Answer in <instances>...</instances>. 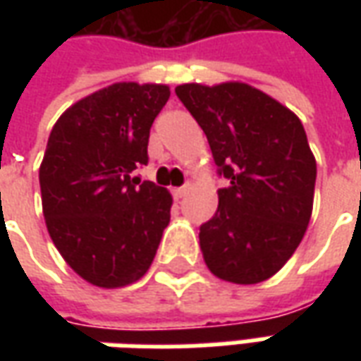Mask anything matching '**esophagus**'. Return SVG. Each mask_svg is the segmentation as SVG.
Here are the masks:
<instances>
[{"label": "esophagus", "instance_id": "34e87169", "mask_svg": "<svg viewBox=\"0 0 361 361\" xmlns=\"http://www.w3.org/2000/svg\"><path fill=\"white\" fill-rule=\"evenodd\" d=\"M189 189H191V185H189V183H185V185H181V188L173 189V195H176V199H181V197L188 195Z\"/></svg>", "mask_w": 361, "mask_h": 361}]
</instances>
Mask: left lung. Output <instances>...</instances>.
Returning <instances> with one entry per match:
<instances>
[{
    "instance_id": "left-lung-1",
    "label": "left lung",
    "mask_w": 361,
    "mask_h": 361,
    "mask_svg": "<svg viewBox=\"0 0 361 361\" xmlns=\"http://www.w3.org/2000/svg\"><path fill=\"white\" fill-rule=\"evenodd\" d=\"M176 94L228 180L199 232L204 263L234 284L271 279L298 250L313 211L317 164L302 121L245 82H185Z\"/></svg>"
}]
</instances>
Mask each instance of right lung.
I'll use <instances>...</instances> for the list:
<instances>
[{"instance_id": "add662e5", "label": "right lung", "mask_w": 361, "mask_h": 361, "mask_svg": "<svg viewBox=\"0 0 361 361\" xmlns=\"http://www.w3.org/2000/svg\"><path fill=\"white\" fill-rule=\"evenodd\" d=\"M168 98L166 85L114 82L51 129L38 173L44 219L61 257L92 286L137 282L170 222L168 189L131 176L149 162L150 127Z\"/></svg>"}]
</instances>
